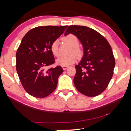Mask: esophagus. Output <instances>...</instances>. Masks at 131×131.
I'll return each instance as SVG.
<instances>
[{
  "label": "esophagus",
  "mask_w": 131,
  "mask_h": 131,
  "mask_svg": "<svg viewBox=\"0 0 131 131\" xmlns=\"http://www.w3.org/2000/svg\"><path fill=\"white\" fill-rule=\"evenodd\" d=\"M68 68V66H62V68L64 70H67Z\"/></svg>",
  "instance_id": "34e87169"
}]
</instances>
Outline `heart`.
<instances>
[{"mask_svg": "<svg viewBox=\"0 0 131 131\" xmlns=\"http://www.w3.org/2000/svg\"><path fill=\"white\" fill-rule=\"evenodd\" d=\"M63 40L64 42L69 43L70 46L73 47L71 53H74L78 55V56H81L82 52L81 49L78 47V44H79V40L76 36L73 34H68L67 36L64 37ZM50 50L55 56H58L59 54L58 52V40H55L53 43L51 44ZM76 61V56L74 54L69 55V56H61L58 57L57 59L56 63L57 64L60 66H69L70 64L74 63Z\"/></svg>", "mask_w": 131, "mask_h": 131, "instance_id": "obj_1", "label": "heart"}]
</instances>
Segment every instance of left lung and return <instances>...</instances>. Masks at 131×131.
I'll return each mask as SVG.
<instances>
[{"label": "left lung", "mask_w": 131, "mask_h": 131, "mask_svg": "<svg viewBox=\"0 0 131 131\" xmlns=\"http://www.w3.org/2000/svg\"><path fill=\"white\" fill-rule=\"evenodd\" d=\"M73 34L83 47V56L75 66L76 88L81 94L95 97L107 88L113 74L115 60L110 45L95 30L84 26H68L64 36Z\"/></svg>", "instance_id": "obj_1"}]
</instances>
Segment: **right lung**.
<instances>
[{
	"label": "right lung",
	"mask_w": 131,
	"mask_h": 131,
	"mask_svg": "<svg viewBox=\"0 0 131 131\" xmlns=\"http://www.w3.org/2000/svg\"><path fill=\"white\" fill-rule=\"evenodd\" d=\"M68 26H39L26 33L16 53V69L27 92L36 98H44L55 91L58 79L63 71L60 66L44 68L55 63L51 44Z\"/></svg>",
	"instance_id": "obj_1"
}]
</instances>
